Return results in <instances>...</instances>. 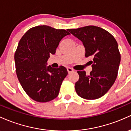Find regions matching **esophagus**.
<instances>
[{
    "instance_id": "1",
    "label": "esophagus",
    "mask_w": 131,
    "mask_h": 131,
    "mask_svg": "<svg viewBox=\"0 0 131 131\" xmlns=\"http://www.w3.org/2000/svg\"><path fill=\"white\" fill-rule=\"evenodd\" d=\"M67 72H68V73H70V72H72L73 71V69L70 68V67H67Z\"/></svg>"
}]
</instances>
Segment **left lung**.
Instances as JSON below:
<instances>
[{
	"label": "left lung",
	"instance_id": "1",
	"mask_svg": "<svg viewBox=\"0 0 131 131\" xmlns=\"http://www.w3.org/2000/svg\"><path fill=\"white\" fill-rule=\"evenodd\" d=\"M67 31L78 38L85 48V57H92L93 70L89 75L77 71L79 80L75 89L79 96L96 100L105 95L114 84L118 72L121 54L114 36L96 26H86Z\"/></svg>",
	"mask_w": 131,
	"mask_h": 131
}]
</instances>
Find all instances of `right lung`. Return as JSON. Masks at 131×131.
Listing matches in <instances>:
<instances>
[{
	"mask_svg": "<svg viewBox=\"0 0 131 131\" xmlns=\"http://www.w3.org/2000/svg\"><path fill=\"white\" fill-rule=\"evenodd\" d=\"M70 35L65 30L46 25L29 29L19 41L15 52L16 73L22 88L33 100L48 102L58 96L67 70L64 66H46L60 41Z\"/></svg>",
	"mask_w": 131,
	"mask_h": 131,
	"instance_id": "right-lung-1",
	"label": "right lung"
}]
</instances>
